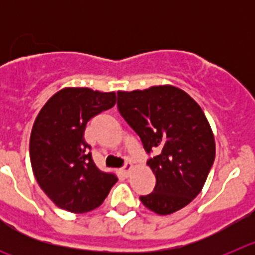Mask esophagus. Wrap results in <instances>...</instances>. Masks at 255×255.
Instances as JSON below:
<instances>
[{"mask_svg":"<svg viewBox=\"0 0 255 255\" xmlns=\"http://www.w3.org/2000/svg\"><path fill=\"white\" fill-rule=\"evenodd\" d=\"M131 170H132V163H131V162H126V163L124 164V167H123L124 173H126V175H128V173H129Z\"/></svg>","mask_w":255,"mask_h":255,"instance_id":"esophagus-1","label":"esophagus"}]
</instances>
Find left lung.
Returning <instances> with one entry per match:
<instances>
[{"instance_id": "1", "label": "left lung", "mask_w": 255, "mask_h": 255, "mask_svg": "<svg viewBox=\"0 0 255 255\" xmlns=\"http://www.w3.org/2000/svg\"><path fill=\"white\" fill-rule=\"evenodd\" d=\"M124 120L140 136L155 186L141 203L166 216L188 206L200 193L215 161L216 144L200 106L172 85L117 92Z\"/></svg>"}]
</instances>
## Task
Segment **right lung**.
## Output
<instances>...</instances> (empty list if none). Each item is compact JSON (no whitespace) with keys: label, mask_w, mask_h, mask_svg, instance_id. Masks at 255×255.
I'll return each instance as SVG.
<instances>
[{"label":"right lung","mask_w":255,"mask_h":255,"mask_svg":"<svg viewBox=\"0 0 255 255\" xmlns=\"http://www.w3.org/2000/svg\"><path fill=\"white\" fill-rule=\"evenodd\" d=\"M115 103V92L64 88L47 101L35 119L29 144L33 173L47 197L65 211H93L116 184V175L94 164L84 139L88 121Z\"/></svg>","instance_id":"obj_1"}]
</instances>
